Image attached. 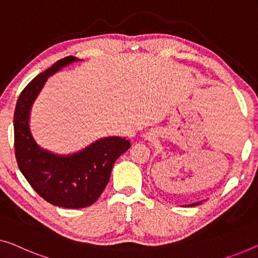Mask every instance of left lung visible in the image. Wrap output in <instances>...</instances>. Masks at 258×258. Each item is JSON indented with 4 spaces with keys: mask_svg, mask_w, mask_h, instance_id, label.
<instances>
[{
    "mask_svg": "<svg viewBox=\"0 0 258 258\" xmlns=\"http://www.w3.org/2000/svg\"><path fill=\"white\" fill-rule=\"evenodd\" d=\"M197 204H199V203H197ZM197 204H194V205H197Z\"/></svg>",
    "mask_w": 258,
    "mask_h": 258,
    "instance_id": "8db88e82",
    "label": "left lung"
}]
</instances>
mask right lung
<instances>
[{"mask_svg":"<svg viewBox=\"0 0 258 258\" xmlns=\"http://www.w3.org/2000/svg\"><path fill=\"white\" fill-rule=\"evenodd\" d=\"M75 60V56H66L37 75L19 95L14 114L19 170L41 198L64 209H83L97 201L109 182L113 163L131 147L125 138L111 137L74 155L57 156L34 142L29 128L31 104L48 76Z\"/></svg>","mask_w":258,"mask_h":258,"instance_id":"add662e5","label":"right lung"}]
</instances>
